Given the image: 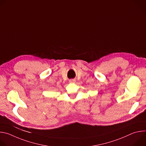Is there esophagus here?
I'll return each instance as SVG.
<instances>
[{
	"mask_svg": "<svg viewBox=\"0 0 146 146\" xmlns=\"http://www.w3.org/2000/svg\"><path fill=\"white\" fill-rule=\"evenodd\" d=\"M75 81H76V80H75V79H70V80H69V82H72V83L75 82Z\"/></svg>",
	"mask_w": 146,
	"mask_h": 146,
	"instance_id": "esophagus-1",
	"label": "esophagus"
}]
</instances>
